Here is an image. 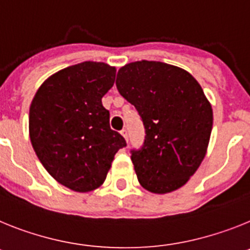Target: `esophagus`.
Wrapping results in <instances>:
<instances>
[{"label": "esophagus", "mask_w": 250, "mask_h": 250, "mask_svg": "<svg viewBox=\"0 0 250 250\" xmlns=\"http://www.w3.org/2000/svg\"><path fill=\"white\" fill-rule=\"evenodd\" d=\"M121 134H122L123 137L125 138V140H127L128 138V133H127V129H122V131H121Z\"/></svg>", "instance_id": "obj_1"}]
</instances>
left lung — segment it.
Segmentation results:
<instances>
[{
    "mask_svg": "<svg viewBox=\"0 0 250 250\" xmlns=\"http://www.w3.org/2000/svg\"><path fill=\"white\" fill-rule=\"evenodd\" d=\"M116 85L146 128L143 147L132 151L141 186L167 194L185 185L205 158L212 128L211 104L199 82L175 65L141 60L119 69Z\"/></svg>",
    "mask_w": 250,
    "mask_h": 250,
    "instance_id": "obj_1",
    "label": "left lung"
}]
</instances>
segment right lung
<instances>
[{
	"mask_svg": "<svg viewBox=\"0 0 250 250\" xmlns=\"http://www.w3.org/2000/svg\"><path fill=\"white\" fill-rule=\"evenodd\" d=\"M116 68L84 62L50 75L30 105L29 134L45 170L65 188L89 192L105 181L125 138L109 127L102 98Z\"/></svg>",
	"mask_w": 250,
	"mask_h": 250,
	"instance_id": "1",
	"label": "right lung"
}]
</instances>
